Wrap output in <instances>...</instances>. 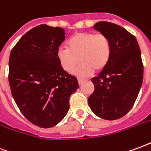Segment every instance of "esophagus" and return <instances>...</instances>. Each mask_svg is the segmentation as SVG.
<instances>
[{"label":"esophagus","instance_id":"1","mask_svg":"<svg viewBox=\"0 0 151 151\" xmlns=\"http://www.w3.org/2000/svg\"><path fill=\"white\" fill-rule=\"evenodd\" d=\"M83 81H84V79L82 78H78V84L79 85H81L82 82H83Z\"/></svg>","mask_w":151,"mask_h":151}]
</instances>
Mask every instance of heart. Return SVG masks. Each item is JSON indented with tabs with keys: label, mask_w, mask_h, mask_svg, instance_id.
<instances>
[{
	"label": "heart",
	"mask_w": 151,
	"mask_h": 151,
	"mask_svg": "<svg viewBox=\"0 0 151 151\" xmlns=\"http://www.w3.org/2000/svg\"><path fill=\"white\" fill-rule=\"evenodd\" d=\"M67 48L57 51V59L62 69L72 73L79 60L81 66L74 71L78 76H88L107 67L111 55L110 39L104 34L93 32L76 33L67 41Z\"/></svg>",
	"instance_id": "obj_1"
}]
</instances>
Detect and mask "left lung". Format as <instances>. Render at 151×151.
Here are the masks:
<instances>
[{
	"label": "left lung",
	"instance_id": "8db88e82",
	"mask_svg": "<svg viewBox=\"0 0 151 151\" xmlns=\"http://www.w3.org/2000/svg\"><path fill=\"white\" fill-rule=\"evenodd\" d=\"M94 29L110 39L111 55L107 67L91 79L95 91L88 99L89 106L102 119L117 120L130 111L142 87L141 51L135 36L122 27L99 22Z\"/></svg>",
	"mask_w": 151,
	"mask_h": 151
}]
</instances>
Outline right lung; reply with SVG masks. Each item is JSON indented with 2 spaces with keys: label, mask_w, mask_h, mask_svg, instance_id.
Here are the masks:
<instances>
[{
  "label": "right lung",
  "mask_w": 151,
  "mask_h": 151,
  "mask_svg": "<svg viewBox=\"0 0 151 151\" xmlns=\"http://www.w3.org/2000/svg\"><path fill=\"white\" fill-rule=\"evenodd\" d=\"M65 30L46 24L27 32L12 49L9 82L13 98L30 122L40 128L56 125L69 109V98L78 88L76 77L62 69L57 51Z\"/></svg>",
  "instance_id": "right-lung-1"
}]
</instances>
